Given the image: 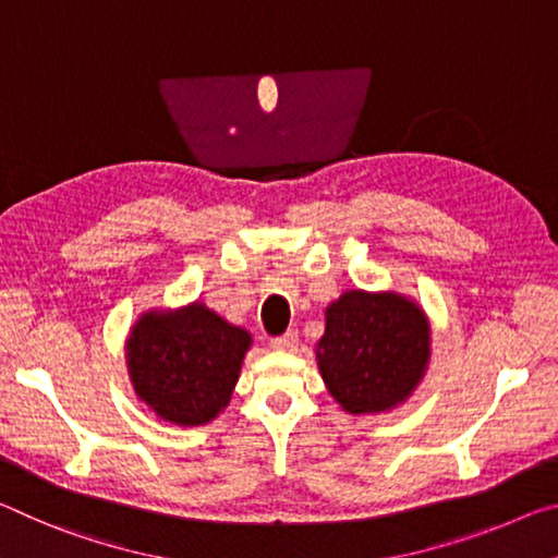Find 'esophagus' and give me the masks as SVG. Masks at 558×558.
Here are the masks:
<instances>
[{
  "label": "esophagus",
  "mask_w": 558,
  "mask_h": 558,
  "mask_svg": "<svg viewBox=\"0 0 558 558\" xmlns=\"http://www.w3.org/2000/svg\"><path fill=\"white\" fill-rule=\"evenodd\" d=\"M296 345H299V333L296 331H287L284 336H277V339H271L274 351H294Z\"/></svg>",
  "instance_id": "obj_1"
}]
</instances>
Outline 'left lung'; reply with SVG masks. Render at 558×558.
Wrapping results in <instances>:
<instances>
[{"label": "left lung", "mask_w": 558, "mask_h": 558, "mask_svg": "<svg viewBox=\"0 0 558 558\" xmlns=\"http://www.w3.org/2000/svg\"><path fill=\"white\" fill-rule=\"evenodd\" d=\"M316 365L351 415L390 413L423 383L433 355L430 318L400 291L349 289L326 306Z\"/></svg>", "instance_id": "1"}]
</instances>
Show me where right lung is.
I'll use <instances>...</instances> for the list:
<instances>
[{
    "label": "right lung",
    "mask_w": 558,
    "mask_h": 558,
    "mask_svg": "<svg viewBox=\"0 0 558 558\" xmlns=\"http://www.w3.org/2000/svg\"><path fill=\"white\" fill-rule=\"evenodd\" d=\"M252 333L203 301L148 308L125 339L128 378L138 400L178 427L207 425L230 405Z\"/></svg>",
    "instance_id": "obj_1"
}]
</instances>
